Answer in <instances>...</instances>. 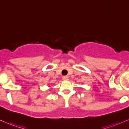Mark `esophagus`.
I'll return each instance as SVG.
<instances>
[{
	"label": "esophagus",
	"mask_w": 129,
	"mask_h": 129,
	"mask_svg": "<svg viewBox=\"0 0 129 129\" xmlns=\"http://www.w3.org/2000/svg\"><path fill=\"white\" fill-rule=\"evenodd\" d=\"M62 79H63V80H68V77L66 76H63V77H62Z\"/></svg>",
	"instance_id": "obj_1"
}]
</instances>
